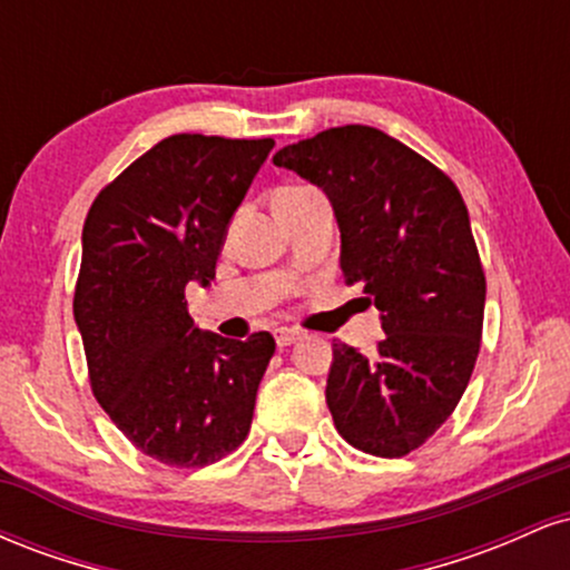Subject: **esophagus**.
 <instances>
[{
	"label": "esophagus",
	"instance_id": "1",
	"mask_svg": "<svg viewBox=\"0 0 570 570\" xmlns=\"http://www.w3.org/2000/svg\"><path fill=\"white\" fill-rule=\"evenodd\" d=\"M299 337H303V332H299V330H278L276 332V343L281 345V348H286V345L297 343Z\"/></svg>",
	"mask_w": 570,
	"mask_h": 570
}]
</instances>
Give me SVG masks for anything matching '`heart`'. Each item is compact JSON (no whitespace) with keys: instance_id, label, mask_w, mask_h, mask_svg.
<instances>
[{"instance_id":"obj_1","label":"heart","mask_w":570,"mask_h":570,"mask_svg":"<svg viewBox=\"0 0 570 570\" xmlns=\"http://www.w3.org/2000/svg\"><path fill=\"white\" fill-rule=\"evenodd\" d=\"M299 189H305V187H284V189H278V193H276V198H281V195H292V193H299Z\"/></svg>"}]
</instances>
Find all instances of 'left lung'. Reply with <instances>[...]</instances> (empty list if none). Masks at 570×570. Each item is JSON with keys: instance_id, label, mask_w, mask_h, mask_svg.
Returning a JSON list of instances; mask_svg holds the SVG:
<instances>
[{"instance_id": "1", "label": "left lung", "mask_w": 570, "mask_h": 570, "mask_svg": "<svg viewBox=\"0 0 570 570\" xmlns=\"http://www.w3.org/2000/svg\"><path fill=\"white\" fill-rule=\"evenodd\" d=\"M273 163L324 189L345 284L383 313L372 356L335 343V429L362 453L407 455L453 415L480 353L485 271L466 203L434 163L370 126L322 130Z\"/></svg>"}]
</instances>
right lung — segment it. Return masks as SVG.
Returning a JSON list of instances; mask_svg holds the SVG:
<instances>
[{
	"label": "right lung",
	"mask_w": 570,
	"mask_h": 570,
	"mask_svg": "<svg viewBox=\"0 0 570 570\" xmlns=\"http://www.w3.org/2000/svg\"><path fill=\"white\" fill-rule=\"evenodd\" d=\"M273 139L176 134L96 195L82 227L75 322L90 391L144 455L200 469L248 436L276 353L271 332L225 340L187 313Z\"/></svg>",
	"instance_id": "1"
}]
</instances>
